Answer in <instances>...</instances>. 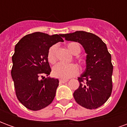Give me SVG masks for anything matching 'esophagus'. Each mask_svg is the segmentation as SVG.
<instances>
[{"label": "esophagus", "instance_id": "esophagus-1", "mask_svg": "<svg viewBox=\"0 0 127 127\" xmlns=\"http://www.w3.org/2000/svg\"><path fill=\"white\" fill-rule=\"evenodd\" d=\"M59 81H60V82H61V84H63V83H65L66 82H68V80H63V79H61Z\"/></svg>", "mask_w": 127, "mask_h": 127}]
</instances>
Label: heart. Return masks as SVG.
<instances>
[{
  "mask_svg": "<svg viewBox=\"0 0 127 127\" xmlns=\"http://www.w3.org/2000/svg\"><path fill=\"white\" fill-rule=\"evenodd\" d=\"M67 49L73 55H77L81 52L80 45L75 42H72L67 45ZM56 45H53L49 49L47 53V60L51 64L55 63L56 61ZM77 66L74 64H63L59 63L54 66L52 69V75L54 77L63 80L74 76L77 74Z\"/></svg>",
  "mask_w": 127,
  "mask_h": 127,
  "instance_id": "1",
  "label": "heart"
}]
</instances>
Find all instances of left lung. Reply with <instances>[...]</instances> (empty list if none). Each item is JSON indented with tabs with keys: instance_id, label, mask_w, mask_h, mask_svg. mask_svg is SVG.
<instances>
[{
	"instance_id": "obj_1",
	"label": "left lung",
	"mask_w": 127,
	"mask_h": 127,
	"mask_svg": "<svg viewBox=\"0 0 127 127\" xmlns=\"http://www.w3.org/2000/svg\"><path fill=\"white\" fill-rule=\"evenodd\" d=\"M66 41L80 43L86 53L84 72L78 77L80 86L73 93L75 101L87 109L103 105L112 91L113 65L106 44L98 36L85 31L63 34Z\"/></svg>"
}]
</instances>
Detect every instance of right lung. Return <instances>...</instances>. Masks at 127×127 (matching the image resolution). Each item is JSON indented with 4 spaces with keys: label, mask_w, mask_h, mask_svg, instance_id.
<instances>
[{
    "label": "right lung",
    "mask_w": 127,
    "mask_h": 127,
    "mask_svg": "<svg viewBox=\"0 0 127 127\" xmlns=\"http://www.w3.org/2000/svg\"><path fill=\"white\" fill-rule=\"evenodd\" d=\"M63 34L49 35L36 32L29 34L15 46L11 77L15 94L26 108L37 111L49 105L55 97L58 79L47 77L51 68L47 53L53 45L63 42Z\"/></svg>",
    "instance_id": "add662e5"
}]
</instances>
